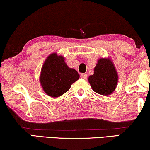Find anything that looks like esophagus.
I'll use <instances>...</instances> for the list:
<instances>
[{
	"instance_id": "obj_1",
	"label": "esophagus",
	"mask_w": 150,
	"mask_h": 150,
	"mask_svg": "<svg viewBox=\"0 0 150 150\" xmlns=\"http://www.w3.org/2000/svg\"><path fill=\"white\" fill-rule=\"evenodd\" d=\"M81 77L82 78V79H83L86 80V79H87V75L86 74H81Z\"/></svg>"
}]
</instances>
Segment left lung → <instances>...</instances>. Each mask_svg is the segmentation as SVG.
Wrapping results in <instances>:
<instances>
[{"label":"left lung","mask_w":150,"mask_h":150,"mask_svg":"<svg viewBox=\"0 0 150 150\" xmlns=\"http://www.w3.org/2000/svg\"><path fill=\"white\" fill-rule=\"evenodd\" d=\"M118 79V74L114 63L108 57L98 59L94 67L93 74L89 76L88 81L96 93L109 96L115 90Z\"/></svg>","instance_id":"left-lung-1"}]
</instances>
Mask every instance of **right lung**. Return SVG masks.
<instances>
[{
    "label": "right lung",
    "mask_w": 150,
    "mask_h": 150,
    "mask_svg": "<svg viewBox=\"0 0 150 150\" xmlns=\"http://www.w3.org/2000/svg\"><path fill=\"white\" fill-rule=\"evenodd\" d=\"M79 77L76 69L67 66L64 57L54 52L47 57L42 65L40 82L45 93L57 98L66 93Z\"/></svg>",
    "instance_id": "right-lung-1"
}]
</instances>
